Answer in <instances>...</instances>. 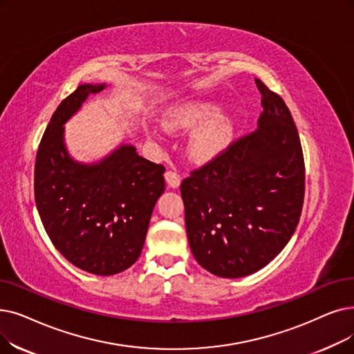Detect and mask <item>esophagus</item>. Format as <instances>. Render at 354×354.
Returning <instances> with one entry per match:
<instances>
[{"instance_id":"obj_1","label":"esophagus","mask_w":354,"mask_h":354,"mask_svg":"<svg viewBox=\"0 0 354 354\" xmlns=\"http://www.w3.org/2000/svg\"><path fill=\"white\" fill-rule=\"evenodd\" d=\"M165 179H166L167 185L171 188H178L180 185V176L175 171H167L165 174Z\"/></svg>"}]
</instances>
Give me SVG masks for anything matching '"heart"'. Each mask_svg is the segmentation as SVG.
Here are the masks:
<instances>
[{"mask_svg":"<svg viewBox=\"0 0 354 354\" xmlns=\"http://www.w3.org/2000/svg\"><path fill=\"white\" fill-rule=\"evenodd\" d=\"M220 105L215 101H189L167 110L163 124L169 130L191 127L218 111ZM209 119V118H208ZM233 122L227 114H217L201 122L189 136L188 150L195 159H209L221 151L232 139Z\"/></svg>","mask_w":354,"mask_h":354,"instance_id":"b5f03b06","label":"heart"}]
</instances>
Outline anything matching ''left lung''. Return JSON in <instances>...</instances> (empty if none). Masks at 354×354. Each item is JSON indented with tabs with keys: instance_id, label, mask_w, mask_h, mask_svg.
Instances as JSON below:
<instances>
[{
	"instance_id": "left-lung-1",
	"label": "left lung",
	"mask_w": 354,
	"mask_h": 354,
	"mask_svg": "<svg viewBox=\"0 0 354 354\" xmlns=\"http://www.w3.org/2000/svg\"><path fill=\"white\" fill-rule=\"evenodd\" d=\"M257 129L180 183L196 262L220 278H241L278 256L299 223L305 166L285 101L262 81Z\"/></svg>"
}]
</instances>
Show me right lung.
I'll return each mask as SVG.
<instances>
[{
    "label": "right lung",
    "mask_w": 354,
    "mask_h": 354,
    "mask_svg": "<svg viewBox=\"0 0 354 354\" xmlns=\"http://www.w3.org/2000/svg\"><path fill=\"white\" fill-rule=\"evenodd\" d=\"M106 85L84 84L59 104L37 150L35 199L55 248L85 272L110 276L139 259L153 208L165 191V167L118 146L95 163L71 158L65 122Z\"/></svg>",
    "instance_id": "obj_1"
}]
</instances>
